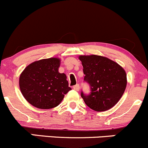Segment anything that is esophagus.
Wrapping results in <instances>:
<instances>
[{
  "label": "esophagus",
  "instance_id": "esophagus-1",
  "mask_svg": "<svg viewBox=\"0 0 148 148\" xmlns=\"http://www.w3.org/2000/svg\"><path fill=\"white\" fill-rule=\"evenodd\" d=\"M73 89H75L76 91H79V89H80L79 85V84H76V85H74V86H73Z\"/></svg>",
  "mask_w": 148,
  "mask_h": 148
}]
</instances>
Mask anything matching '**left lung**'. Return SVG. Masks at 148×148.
Wrapping results in <instances>:
<instances>
[{
    "label": "left lung",
    "mask_w": 148,
    "mask_h": 148,
    "mask_svg": "<svg viewBox=\"0 0 148 148\" xmlns=\"http://www.w3.org/2000/svg\"><path fill=\"white\" fill-rule=\"evenodd\" d=\"M84 81L90 85L91 92L81 96L92 110L104 112L114 107L122 97L127 86L125 69L117 62L98 55H81Z\"/></svg>",
    "instance_id": "obj_1"
}]
</instances>
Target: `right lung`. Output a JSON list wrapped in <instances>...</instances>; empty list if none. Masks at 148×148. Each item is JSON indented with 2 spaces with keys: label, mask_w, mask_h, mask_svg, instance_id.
<instances>
[{
  "label": "right lung",
  "mask_w": 148,
  "mask_h": 148,
  "mask_svg": "<svg viewBox=\"0 0 148 148\" xmlns=\"http://www.w3.org/2000/svg\"><path fill=\"white\" fill-rule=\"evenodd\" d=\"M61 60L49 58L30 64L21 74L19 86L28 103L38 109H51L59 105L71 88L66 75L59 72Z\"/></svg>",
  "instance_id": "1"
}]
</instances>
